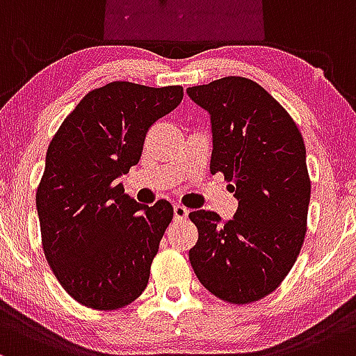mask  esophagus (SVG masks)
<instances>
[{
    "label": "esophagus",
    "instance_id": "34e87169",
    "mask_svg": "<svg viewBox=\"0 0 356 356\" xmlns=\"http://www.w3.org/2000/svg\"><path fill=\"white\" fill-rule=\"evenodd\" d=\"M173 213H175V220H185V218L188 217V209L177 203V205L173 207Z\"/></svg>",
    "mask_w": 356,
    "mask_h": 356
}]
</instances>
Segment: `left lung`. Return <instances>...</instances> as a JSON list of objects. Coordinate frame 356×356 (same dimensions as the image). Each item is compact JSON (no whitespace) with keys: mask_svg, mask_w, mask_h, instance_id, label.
I'll return each instance as SVG.
<instances>
[{"mask_svg":"<svg viewBox=\"0 0 356 356\" xmlns=\"http://www.w3.org/2000/svg\"><path fill=\"white\" fill-rule=\"evenodd\" d=\"M209 111L211 175L223 173L238 200L234 218L197 210L190 262L213 296L247 305L275 291L296 262L306 235L311 181L296 122L264 87L223 77L188 90Z\"/></svg>","mask_w":356,"mask_h":356,"instance_id":"obj_1","label":"left lung"}]
</instances>
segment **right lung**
Segmentation results:
<instances>
[{"instance_id": "add662e5", "label": "right lung", "mask_w": 356, "mask_h": 356, "mask_svg": "<svg viewBox=\"0 0 356 356\" xmlns=\"http://www.w3.org/2000/svg\"><path fill=\"white\" fill-rule=\"evenodd\" d=\"M181 99L179 86L111 82L83 95L51 138L37 190L43 252L83 306L119 309L146 289L173 207L141 205L118 178L138 165L149 127Z\"/></svg>"}]
</instances>
